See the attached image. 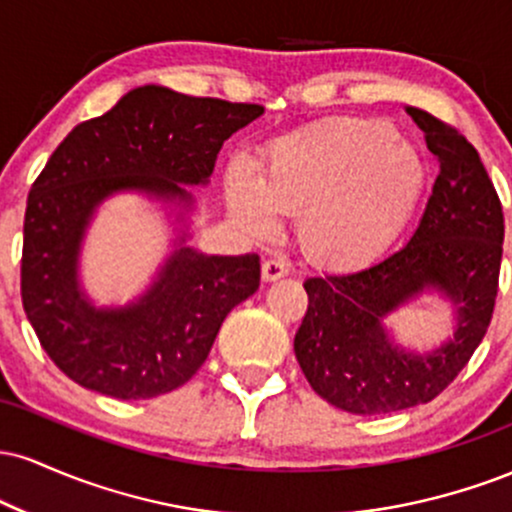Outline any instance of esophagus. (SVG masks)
<instances>
[{
	"instance_id": "1",
	"label": "esophagus",
	"mask_w": 512,
	"mask_h": 512,
	"mask_svg": "<svg viewBox=\"0 0 512 512\" xmlns=\"http://www.w3.org/2000/svg\"><path fill=\"white\" fill-rule=\"evenodd\" d=\"M286 274H289V262H286L284 257H269V260H264V264H262V279L264 281H276Z\"/></svg>"
}]
</instances>
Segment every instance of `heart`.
<instances>
[{"label": "heart", "instance_id": "heart-1", "mask_svg": "<svg viewBox=\"0 0 512 512\" xmlns=\"http://www.w3.org/2000/svg\"><path fill=\"white\" fill-rule=\"evenodd\" d=\"M426 163L380 120L330 117L269 146L260 178L233 168L228 202L250 231L269 233L274 214L298 215L310 260L363 267L390 248L414 214Z\"/></svg>", "mask_w": 512, "mask_h": 512}]
</instances>
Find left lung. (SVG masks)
<instances>
[{
    "mask_svg": "<svg viewBox=\"0 0 512 512\" xmlns=\"http://www.w3.org/2000/svg\"><path fill=\"white\" fill-rule=\"evenodd\" d=\"M407 113L438 161L419 228L366 269L305 279L308 310L293 339L317 395L363 416L438 397L477 351L498 296L505 221L496 187L460 129L421 108ZM424 288L456 303L458 330L433 355H409L389 342L382 320Z\"/></svg>",
    "mask_w": 512,
    "mask_h": 512,
    "instance_id": "8db88e82",
    "label": "left lung"
}]
</instances>
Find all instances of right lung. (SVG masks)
<instances>
[{
  "instance_id": "right-lung-1",
  "label": "right lung",
  "mask_w": 512,
  "mask_h": 512,
  "mask_svg": "<svg viewBox=\"0 0 512 512\" xmlns=\"http://www.w3.org/2000/svg\"><path fill=\"white\" fill-rule=\"evenodd\" d=\"M262 113L257 103L139 86L52 151L28 192L21 301L67 378L108 397L149 399L202 368L226 315L260 289V257L178 248L137 303L98 310L76 281L81 238L113 192L190 202L179 182L207 185L223 142Z\"/></svg>"
}]
</instances>
